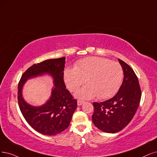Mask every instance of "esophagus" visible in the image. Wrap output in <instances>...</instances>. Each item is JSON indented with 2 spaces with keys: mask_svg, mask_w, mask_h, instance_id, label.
<instances>
[{
  "mask_svg": "<svg viewBox=\"0 0 157 157\" xmlns=\"http://www.w3.org/2000/svg\"><path fill=\"white\" fill-rule=\"evenodd\" d=\"M84 103H85V101H82V100H78V106L82 105Z\"/></svg>",
  "mask_w": 157,
  "mask_h": 157,
  "instance_id": "34e87169",
  "label": "esophagus"
}]
</instances>
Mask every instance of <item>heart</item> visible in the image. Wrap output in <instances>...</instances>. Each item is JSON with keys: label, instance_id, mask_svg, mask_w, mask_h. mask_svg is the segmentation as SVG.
Instances as JSON below:
<instances>
[{"label": "heart", "instance_id": "b5f03b06", "mask_svg": "<svg viewBox=\"0 0 157 157\" xmlns=\"http://www.w3.org/2000/svg\"><path fill=\"white\" fill-rule=\"evenodd\" d=\"M123 78V70L117 62L100 57H88L79 60L74 68H67L64 80L71 91L83 85H87L76 92L82 99H90L98 96L100 99L113 96L119 89Z\"/></svg>", "mask_w": 157, "mask_h": 157}]
</instances>
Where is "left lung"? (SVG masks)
Here are the masks:
<instances>
[{
    "label": "left lung",
    "instance_id": "obj_1",
    "mask_svg": "<svg viewBox=\"0 0 157 157\" xmlns=\"http://www.w3.org/2000/svg\"><path fill=\"white\" fill-rule=\"evenodd\" d=\"M124 71V80L113 98L107 101L94 102L92 120L101 131L115 133L122 130L134 117L140 102L142 92L138 79L132 68L118 59Z\"/></svg>",
    "mask_w": 157,
    "mask_h": 157
}]
</instances>
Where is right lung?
<instances>
[{
  "mask_svg": "<svg viewBox=\"0 0 157 157\" xmlns=\"http://www.w3.org/2000/svg\"><path fill=\"white\" fill-rule=\"evenodd\" d=\"M65 57L47 59L34 64L22 75L18 85V103L23 117L33 129L44 135H56L68 127L77 108V100L66 89L63 75ZM45 73L54 78L50 99L40 107L29 105L23 99L21 89L26 80Z\"/></svg>",
  "mask_w": 157,
  "mask_h": 157,
  "instance_id": "right-lung-1",
  "label": "right lung"
}]
</instances>
